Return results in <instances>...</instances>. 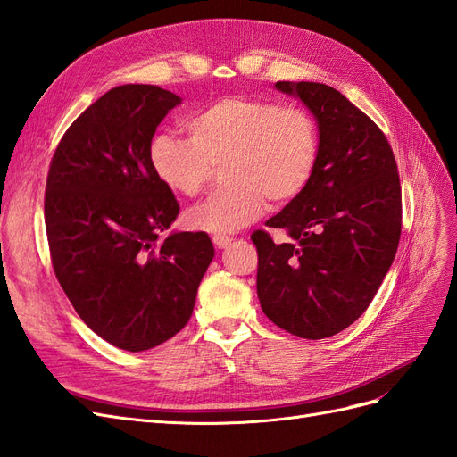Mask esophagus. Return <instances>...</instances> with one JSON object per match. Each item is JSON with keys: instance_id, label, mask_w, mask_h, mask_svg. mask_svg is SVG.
Here are the masks:
<instances>
[{"instance_id": "1", "label": "esophagus", "mask_w": 457, "mask_h": 457, "mask_svg": "<svg viewBox=\"0 0 457 457\" xmlns=\"http://www.w3.org/2000/svg\"><path fill=\"white\" fill-rule=\"evenodd\" d=\"M212 243H214L216 249H226V246L231 243V237H228V236H214Z\"/></svg>"}]
</instances>
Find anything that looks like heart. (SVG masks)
<instances>
[{
  "instance_id": "obj_1",
  "label": "heart",
  "mask_w": 457,
  "mask_h": 457,
  "mask_svg": "<svg viewBox=\"0 0 457 457\" xmlns=\"http://www.w3.org/2000/svg\"><path fill=\"white\" fill-rule=\"evenodd\" d=\"M189 139L170 134L149 143V164L179 197H197L224 168V187L187 212V224L226 236L260 218L270 206L301 197L314 178L320 132L301 107L253 97H224L186 122Z\"/></svg>"
}]
</instances>
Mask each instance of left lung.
Listing matches in <instances>:
<instances>
[{
	"label": "left lung",
	"mask_w": 457,
	"mask_h": 457,
	"mask_svg": "<svg viewBox=\"0 0 457 457\" xmlns=\"http://www.w3.org/2000/svg\"><path fill=\"white\" fill-rule=\"evenodd\" d=\"M301 99L320 132L314 178L301 197L251 239L258 251L256 293L264 314L291 335L331 337L371 304L393 264L402 229V191L393 149L368 114L318 82H278Z\"/></svg>",
	"instance_id": "left-lung-1"
}]
</instances>
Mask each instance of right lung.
Listing matches in <instances>:
<instances>
[{"instance_id":"obj_1","label":"right lung","mask_w":457,"mask_h":457,"mask_svg":"<svg viewBox=\"0 0 457 457\" xmlns=\"http://www.w3.org/2000/svg\"><path fill=\"white\" fill-rule=\"evenodd\" d=\"M181 97L112 87L71 124L51 159L46 231L55 276L87 328L143 352L186 328L214 246L170 231L179 204L151 170L149 143Z\"/></svg>"}]
</instances>
